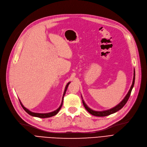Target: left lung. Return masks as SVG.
Returning a JSON list of instances; mask_svg holds the SVG:
<instances>
[{
  "instance_id": "8db88e82",
  "label": "left lung",
  "mask_w": 147,
  "mask_h": 147,
  "mask_svg": "<svg viewBox=\"0 0 147 147\" xmlns=\"http://www.w3.org/2000/svg\"><path fill=\"white\" fill-rule=\"evenodd\" d=\"M135 69H134V79H133V82H132V86H131L128 93L127 94V95H126V96L125 97V98L123 99L122 101H121V102H120L118 105H117L115 107H113V109H111L110 110H105V111H94V110H92V109H90V108H89L87 105L84 102V101L82 99V102L83 104V105L85 108L86 110L92 115H95V116H98V117H104V116H107V115H109L111 114H113L115 112L118 111L119 110H120V109H121L122 108L125 106V105L126 104V102H127L128 99L130 97V94H131V92H132V90L134 88V83H135ZM83 99V98H82Z\"/></svg>"
}]
</instances>
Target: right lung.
Wrapping results in <instances>:
<instances>
[{
	"label": "right lung",
	"instance_id": "obj_1",
	"mask_svg": "<svg viewBox=\"0 0 147 147\" xmlns=\"http://www.w3.org/2000/svg\"><path fill=\"white\" fill-rule=\"evenodd\" d=\"M70 83V82H68L67 83V84L65 86V90H64V94H63V98H62V102H61V105L59 106V107L58 108V109L57 110H56L55 111H52V112H51V113H33V112H32L30 111L29 110H28L27 109H26V107H24V105H23L21 103V102L20 101V104L22 106V107L23 108V109H24L29 115H32V116H34V117H39V118H48V117H52L53 116V115H56L58 112L60 110L61 108L62 107V105H63V99H64V96L65 95V92H66V90L68 88V86L69 85V84Z\"/></svg>",
	"mask_w": 147,
	"mask_h": 147
}]
</instances>
